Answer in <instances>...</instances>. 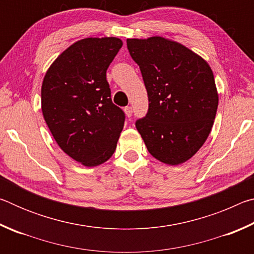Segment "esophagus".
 Segmentation results:
<instances>
[{
    "label": "esophagus",
    "instance_id": "esophagus-1",
    "mask_svg": "<svg viewBox=\"0 0 254 254\" xmlns=\"http://www.w3.org/2000/svg\"><path fill=\"white\" fill-rule=\"evenodd\" d=\"M132 107L131 106H127L126 109H124V113H126V115L127 118H131V115H132Z\"/></svg>",
    "mask_w": 254,
    "mask_h": 254
}]
</instances>
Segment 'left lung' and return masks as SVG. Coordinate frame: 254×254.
Wrapping results in <instances>:
<instances>
[{"label": "left lung", "mask_w": 254, "mask_h": 254, "mask_svg": "<svg viewBox=\"0 0 254 254\" xmlns=\"http://www.w3.org/2000/svg\"><path fill=\"white\" fill-rule=\"evenodd\" d=\"M148 92L149 110L135 122L148 151L170 166L187 161L212 130L218 105L213 71L187 47L162 37L127 39Z\"/></svg>", "instance_id": "1"}]
</instances>
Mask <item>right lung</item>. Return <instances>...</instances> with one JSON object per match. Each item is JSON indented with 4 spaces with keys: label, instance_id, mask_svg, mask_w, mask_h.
Wrapping results in <instances>:
<instances>
[{
    "label": "right lung",
    "instance_id": "right-lung-1",
    "mask_svg": "<svg viewBox=\"0 0 254 254\" xmlns=\"http://www.w3.org/2000/svg\"><path fill=\"white\" fill-rule=\"evenodd\" d=\"M123 42L85 38L63 51L47 70L41 110L60 149L86 167L109 160L126 115L111 98L106 70Z\"/></svg>",
    "mask_w": 254,
    "mask_h": 254
}]
</instances>
